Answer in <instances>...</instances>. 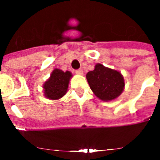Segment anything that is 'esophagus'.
<instances>
[{"label":"esophagus","mask_w":160,"mask_h":160,"mask_svg":"<svg viewBox=\"0 0 160 160\" xmlns=\"http://www.w3.org/2000/svg\"><path fill=\"white\" fill-rule=\"evenodd\" d=\"M75 73H77L78 75H82L83 74V71H82V70H81V69H79V70H76Z\"/></svg>","instance_id":"1"}]
</instances>
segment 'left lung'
Instances as JSON below:
<instances>
[{"label": "left lung", "mask_w": 160, "mask_h": 160, "mask_svg": "<svg viewBox=\"0 0 160 160\" xmlns=\"http://www.w3.org/2000/svg\"><path fill=\"white\" fill-rule=\"evenodd\" d=\"M87 79L94 95L104 102L116 99L125 88L122 73L97 63L94 70L87 73Z\"/></svg>", "instance_id": "left-lung-1"}]
</instances>
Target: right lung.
Instances as JSON below:
<instances>
[{"label":"right lung","instance_id":"obj_1","mask_svg":"<svg viewBox=\"0 0 160 160\" xmlns=\"http://www.w3.org/2000/svg\"><path fill=\"white\" fill-rule=\"evenodd\" d=\"M70 71H62L60 69H54L50 77L42 86L44 96L50 100H58L66 94L70 80L72 78Z\"/></svg>","mask_w":160,"mask_h":160}]
</instances>
